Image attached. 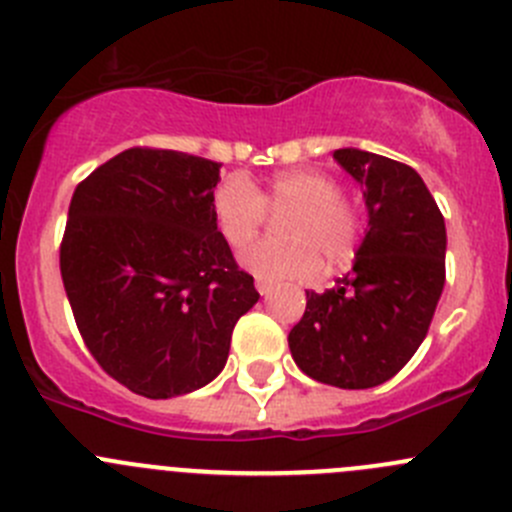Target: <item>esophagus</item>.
I'll return each instance as SVG.
<instances>
[{
  "mask_svg": "<svg viewBox=\"0 0 512 512\" xmlns=\"http://www.w3.org/2000/svg\"><path fill=\"white\" fill-rule=\"evenodd\" d=\"M257 293L260 295H270L272 293V283L270 280H262V278H257Z\"/></svg>",
  "mask_w": 512,
  "mask_h": 512,
  "instance_id": "obj_1",
  "label": "esophagus"
}]
</instances>
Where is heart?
Here are the masks:
<instances>
[{
  "label": "heart",
  "mask_w": 512,
  "mask_h": 512,
  "mask_svg": "<svg viewBox=\"0 0 512 512\" xmlns=\"http://www.w3.org/2000/svg\"><path fill=\"white\" fill-rule=\"evenodd\" d=\"M265 207H293L280 232L285 240H262L242 252V265L262 280H305L321 270V257L343 267L356 257L364 219L341 197V186L318 169L280 171L257 191L242 176L214 189L212 217L229 247L240 250L265 222Z\"/></svg>",
  "instance_id": "heart-1"
}]
</instances>
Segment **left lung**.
<instances>
[{
    "label": "left lung",
    "mask_w": 512,
    "mask_h": 512,
    "mask_svg": "<svg viewBox=\"0 0 512 512\" xmlns=\"http://www.w3.org/2000/svg\"><path fill=\"white\" fill-rule=\"evenodd\" d=\"M333 159L364 186L369 229L353 272L326 293L305 290L288 343L310 379L371 389L399 374L427 336L444 288L447 232L412 166L361 148H338Z\"/></svg>",
    "instance_id": "8db88e82"
}]
</instances>
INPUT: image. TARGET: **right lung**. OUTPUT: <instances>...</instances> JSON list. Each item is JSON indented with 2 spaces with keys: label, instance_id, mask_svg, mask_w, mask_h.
<instances>
[{
  "label": "right lung",
  "instance_id": "right-lung-1",
  "mask_svg": "<svg viewBox=\"0 0 512 512\" xmlns=\"http://www.w3.org/2000/svg\"><path fill=\"white\" fill-rule=\"evenodd\" d=\"M217 161L128 148L75 186L60 275L85 346L146 399L202 389L260 293L212 217Z\"/></svg>",
  "mask_w": 512,
  "mask_h": 512
}]
</instances>
